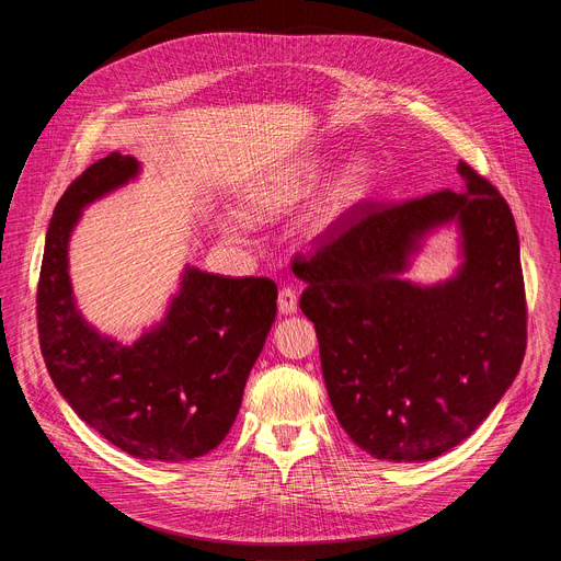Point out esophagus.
I'll list each match as a JSON object with an SVG mask.
<instances>
[{"mask_svg":"<svg viewBox=\"0 0 561 561\" xmlns=\"http://www.w3.org/2000/svg\"><path fill=\"white\" fill-rule=\"evenodd\" d=\"M277 307H279V313H284V316L296 313L298 311V293H296V288H290V286L282 288L279 290V298H277Z\"/></svg>","mask_w":561,"mask_h":561,"instance_id":"34e87169","label":"esophagus"}]
</instances>
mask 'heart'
Here are the masks:
<instances>
[{"label":"heart","mask_w":561,"mask_h":561,"mask_svg":"<svg viewBox=\"0 0 561 561\" xmlns=\"http://www.w3.org/2000/svg\"><path fill=\"white\" fill-rule=\"evenodd\" d=\"M330 161L325 154H313L300 163L282 170L268 184L254 188L245 197V216L250 220H271L316 193L328 176ZM373 184V165L359 157L347 161L332 180L320 209V227H330L350 209L366 199Z\"/></svg>","instance_id":"obj_1"}]
</instances>
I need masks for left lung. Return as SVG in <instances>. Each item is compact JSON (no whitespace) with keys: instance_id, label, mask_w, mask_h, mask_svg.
Wrapping results in <instances>:
<instances>
[{"instance_id":"left-lung-1","label":"left lung","mask_w":561,"mask_h":561,"mask_svg":"<svg viewBox=\"0 0 561 561\" xmlns=\"http://www.w3.org/2000/svg\"><path fill=\"white\" fill-rule=\"evenodd\" d=\"M461 191L404 204H357L309 261L300 309L341 427L387 461H430L473 434L525 355V286L505 197L459 161ZM458 231L446 282L403 277L426 236Z\"/></svg>"}]
</instances>
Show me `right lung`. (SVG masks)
I'll return each mask as SVG.
<instances>
[{
    "mask_svg": "<svg viewBox=\"0 0 561 561\" xmlns=\"http://www.w3.org/2000/svg\"><path fill=\"white\" fill-rule=\"evenodd\" d=\"M140 172L138 159L113 152L58 199L38 282V336L54 387L85 425L136 459L188 461L211 453L231 430L277 316V286L186 263L163 318L134 343L91 325L70 282L72 231L88 204Z\"/></svg>",
    "mask_w": 561,
    "mask_h": 561,
    "instance_id": "add662e5",
    "label": "right lung"
}]
</instances>
